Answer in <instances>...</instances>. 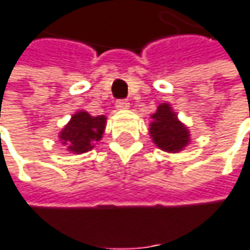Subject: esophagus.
<instances>
[{
	"instance_id": "esophagus-1",
	"label": "esophagus",
	"mask_w": 250,
	"mask_h": 250,
	"mask_svg": "<svg viewBox=\"0 0 250 250\" xmlns=\"http://www.w3.org/2000/svg\"><path fill=\"white\" fill-rule=\"evenodd\" d=\"M115 106H116L118 110H124V109H128L129 107V102L128 100H118Z\"/></svg>"
}]
</instances>
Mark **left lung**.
I'll return each instance as SVG.
<instances>
[{
	"instance_id": "obj_1",
	"label": "left lung",
	"mask_w": 250,
	"mask_h": 250,
	"mask_svg": "<svg viewBox=\"0 0 250 250\" xmlns=\"http://www.w3.org/2000/svg\"><path fill=\"white\" fill-rule=\"evenodd\" d=\"M150 135L154 144L165 151H180L188 144V129L177 119L169 104L164 103L151 115Z\"/></svg>"
}]
</instances>
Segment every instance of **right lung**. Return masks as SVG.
Masks as SVG:
<instances>
[{
	"instance_id": "1",
	"label": "right lung",
	"mask_w": 250,
	"mask_h": 250,
	"mask_svg": "<svg viewBox=\"0 0 250 250\" xmlns=\"http://www.w3.org/2000/svg\"><path fill=\"white\" fill-rule=\"evenodd\" d=\"M106 118L91 116L86 112H78L60 132V141L73 153H85L94 147L104 132Z\"/></svg>"
}]
</instances>
